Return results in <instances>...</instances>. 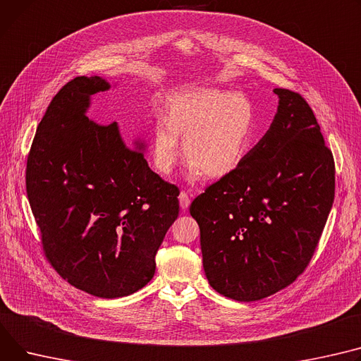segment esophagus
<instances>
[{"instance_id": "34e87169", "label": "esophagus", "mask_w": 361, "mask_h": 361, "mask_svg": "<svg viewBox=\"0 0 361 361\" xmlns=\"http://www.w3.org/2000/svg\"><path fill=\"white\" fill-rule=\"evenodd\" d=\"M178 200H180V207L183 210H185L190 206V196L185 193V191H181L180 196H178Z\"/></svg>"}]
</instances>
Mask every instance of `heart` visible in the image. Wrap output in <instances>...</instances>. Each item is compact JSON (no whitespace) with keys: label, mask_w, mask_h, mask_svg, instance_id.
<instances>
[{"label":"heart","mask_w":361,"mask_h":361,"mask_svg":"<svg viewBox=\"0 0 361 361\" xmlns=\"http://www.w3.org/2000/svg\"><path fill=\"white\" fill-rule=\"evenodd\" d=\"M166 120H158L151 140L155 170L168 176L183 152L190 176L221 178L231 174L248 154L255 135V109L244 94L197 90L174 94L165 106Z\"/></svg>","instance_id":"b5f03b06"}]
</instances>
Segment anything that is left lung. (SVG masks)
<instances>
[{"label":"left lung","mask_w":361,"mask_h":361,"mask_svg":"<svg viewBox=\"0 0 361 361\" xmlns=\"http://www.w3.org/2000/svg\"><path fill=\"white\" fill-rule=\"evenodd\" d=\"M277 114L236 170L190 204L213 289L254 302L292 284L315 254L335 196V164L299 92L276 88Z\"/></svg>","instance_id":"8db88e82"}]
</instances>
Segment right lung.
<instances>
[{
  "label": "right lung",
  "instance_id": "add662e5",
  "mask_svg": "<svg viewBox=\"0 0 361 361\" xmlns=\"http://www.w3.org/2000/svg\"><path fill=\"white\" fill-rule=\"evenodd\" d=\"M110 85L77 77L52 99L37 126L26 190L46 259L77 289L113 299L142 289L177 219L178 187L154 173L117 123L85 116L90 97Z\"/></svg>",
  "mask_w": 361,
  "mask_h": 361
}]
</instances>
